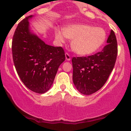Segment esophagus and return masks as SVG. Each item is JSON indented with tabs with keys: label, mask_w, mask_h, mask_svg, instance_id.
I'll list each match as a JSON object with an SVG mask.
<instances>
[{
	"label": "esophagus",
	"mask_w": 131,
	"mask_h": 131,
	"mask_svg": "<svg viewBox=\"0 0 131 131\" xmlns=\"http://www.w3.org/2000/svg\"><path fill=\"white\" fill-rule=\"evenodd\" d=\"M65 57H66V60H67V61H70L71 60V57H70V54H69V53H65Z\"/></svg>",
	"instance_id": "1"
}]
</instances>
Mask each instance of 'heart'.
Returning a JSON list of instances; mask_svg holds the SVG:
<instances>
[{"label": "heart", "instance_id": "1", "mask_svg": "<svg viewBox=\"0 0 131 131\" xmlns=\"http://www.w3.org/2000/svg\"><path fill=\"white\" fill-rule=\"evenodd\" d=\"M106 32L101 27L88 25H72L64 27L63 32L57 29L55 37L59 42H64L65 37L72 40L71 46L76 53L91 55L97 52L106 41Z\"/></svg>", "mask_w": 131, "mask_h": 131}]
</instances>
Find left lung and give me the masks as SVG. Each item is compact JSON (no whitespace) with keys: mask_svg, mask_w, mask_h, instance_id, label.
<instances>
[{"mask_svg":"<svg viewBox=\"0 0 131 131\" xmlns=\"http://www.w3.org/2000/svg\"><path fill=\"white\" fill-rule=\"evenodd\" d=\"M106 43L101 52L94 55L72 58L73 83L81 94L91 95L100 89L115 67L118 46L113 30Z\"/></svg>","mask_w":131,"mask_h":131,"instance_id":"1","label":"left lung"}]
</instances>
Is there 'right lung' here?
Returning a JSON list of instances; mask_svg holds the SVG:
<instances>
[{
	"label": "right lung",
	"mask_w": 131,
	"mask_h": 131,
	"mask_svg": "<svg viewBox=\"0 0 131 131\" xmlns=\"http://www.w3.org/2000/svg\"><path fill=\"white\" fill-rule=\"evenodd\" d=\"M30 15L18 25L12 40V55L19 78L26 88L43 94L50 89L65 60L61 47L46 44L30 29Z\"/></svg>",
	"instance_id": "right-lung-1"
}]
</instances>
